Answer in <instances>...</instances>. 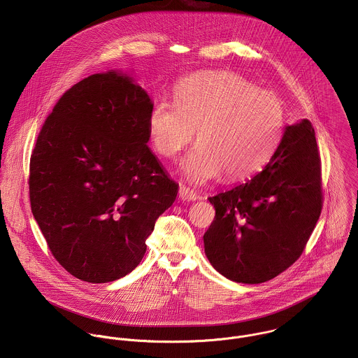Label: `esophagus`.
<instances>
[{
	"mask_svg": "<svg viewBox=\"0 0 358 358\" xmlns=\"http://www.w3.org/2000/svg\"><path fill=\"white\" fill-rule=\"evenodd\" d=\"M179 197H180L183 201H194V200H197V193H196L193 189H190V187L182 185V186L179 187Z\"/></svg>",
	"mask_w": 358,
	"mask_h": 358,
	"instance_id": "1",
	"label": "esophagus"
}]
</instances>
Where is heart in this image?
Listing matches in <instances>:
<instances>
[{
  "label": "heart",
  "instance_id": "heart-1",
  "mask_svg": "<svg viewBox=\"0 0 358 358\" xmlns=\"http://www.w3.org/2000/svg\"><path fill=\"white\" fill-rule=\"evenodd\" d=\"M281 99L233 71H206L183 80L176 102L159 99L149 114L154 150L173 158L194 138L197 146L183 161L190 180L203 183L222 173L244 179L274 153L282 135Z\"/></svg>",
  "mask_w": 358,
  "mask_h": 358
}]
</instances>
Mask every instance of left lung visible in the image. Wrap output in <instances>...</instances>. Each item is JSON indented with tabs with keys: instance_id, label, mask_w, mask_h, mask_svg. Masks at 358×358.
Wrapping results in <instances>:
<instances>
[{
	"instance_id": "left-lung-1",
	"label": "left lung",
	"mask_w": 358,
	"mask_h": 358,
	"mask_svg": "<svg viewBox=\"0 0 358 358\" xmlns=\"http://www.w3.org/2000/svg\"><path fill=\"white\" fill-rule=\"evenodd\" d=\"M208 200L215 219L204 234L205 255L222 275L260 284L287 270L305 251L322 209L311 122L287 127L260 172Z\"/></svg>"
}]
</instances>
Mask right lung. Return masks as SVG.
<instances>
[{"label": "right lung", "mask_w": 358, "mask_h": 358, "mask_svg": "<svg viewBox=\"0 0 358 358\" xmlns=\"http://www.w3.org/2000/svg\"><path fill=\"white\" fill-rule=\"evenodd\" d=\"M153 103L117 71L73 85L30 158L31 212L59 264L94 284L131 273L178 185L149 146Z\"/></svg>", "instance_id": "obj_1"}]
</instances>
